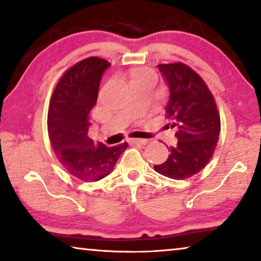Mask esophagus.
I'll list each match as a JSON object with an SVG mask.
<instances>
[{
	"instance_id": "esophagus-1",
	"label": "esophagus",
	"mask_w": 261,
	"mask_h": 261,
	"mask_svg": "<svg viewBox=\"0 0 261 261\" xmlns=\"http://www.w3.org/2000/svg\"><path fill=\"white\" fill-rule=\"evenodd\" d=\"M127 141L132 145H146L148 143L147 139H129Z\"/></svg>"
}]
</instances>
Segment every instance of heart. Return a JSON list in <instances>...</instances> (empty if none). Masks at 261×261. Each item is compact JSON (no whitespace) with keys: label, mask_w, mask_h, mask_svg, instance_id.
<instances>
[{"label":"heart","mask_w":261,"mask_h":261,"mask_svg":"<svg viewBox=\"0 0 261 261\" xmlns=\"http://www.w3.org/2000/svg\"><path fill=\"white\" fill-rule=\"evenodd\" d=\"M149 76H153V73L151 71H148V70H144V69H138L134 71L132 73V81H136V79H141V78H146Z\"/></svg>","instance_id":"heart-1"}]
</instances>
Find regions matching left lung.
<instances>
[{
  "label": "left lung",
  "mask_w": 261,
  "mask_h": 261,
  "mask_svg": "<svg viewBox=\"0 0 261 261\" xmlns=\"http://www.w3.org/2000/svg\"><path fill=\"white\" fill-rule=\"evenodd\" d=\"M158 68L169 87L166 126L176 130L178 141L168 148L167 160L154 169L166 177L185 179L199 173L213 156L221 129L220 114L205 82L189 65L176 62Z\"/></svg>",
  "instance_id": "1"
}]
</instances>
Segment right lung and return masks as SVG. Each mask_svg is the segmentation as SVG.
<instances>
[{"instance_id": "right-lung-1", "label": "right lung", "mask_w": 261, "mask_h": 261, "mask_svg": "<svg viewBox=\"0 0 261 261\" xmlns=\"http://www.w3.org/2000/svg\"><path fill=\"white\" fill-rule=\"evenodd\" d=\"M108 61L87 57L68 69L53 92L48 109V136L53 151L70 175L95 182L112 173L127 143L107 147L88 137L90 115L98 100Z\"/></svg>"}]
</instances>
